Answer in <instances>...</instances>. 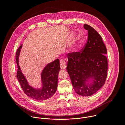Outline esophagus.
I'll list each match as a JSON object with an SVG mask.
<instances>
[{"mask_svg":"<svg viewBox=\"0 0 125 125\" xmlns=\"http://www.w3.org/2000/svg\"><path fill=\"white\" fill-rule=\"evenodd\" d=\"M60 66L61 69L64 70L66 68V62L63 59H61L60 61Z\"/></svg>","mask_w":125,"mask_h":125,"instance_id":"1","label":"esophagus"}]
</instances>
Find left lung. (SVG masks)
I'll list each match as a JSON object with an SVG mask.
<instances>
[{
  "label": "left lung",
  "mask_w": 125,
  "mask_h": 125,
  "mask_svg": "<svg viewBox=\"0 0 125 125\" xmlns=\"http://www.w3.org/2000/svg\"><path fill=\"white\" fill-rule=\"evenodd\" d=\"M88 31L86 42L80 52L69 53L67 71L77 94L91 96L103 86L107 76V49L101 35L93 27L84 24ZM92 78V84L86 82Z\"/></svg>",
  "instance_id": "8db88e82"
}]
</instances>
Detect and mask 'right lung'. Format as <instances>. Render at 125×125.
<instances>
[{"mask_svg": "<svg viewBox=\"0 0 125 125\" xmlns=\"http://www.w3.org/2000/svg\"><path fill=\"white\" fill-rule=\"evenodd\" d=\"M22 45L16 51V59L18 68L17 72V78L23 91L27 96L36 100L43 101L50 98L57 90L58 73L60 70L59 59H56L45 67L41 74L42 87L40 90L35 89L29 84L18 64Z\"/></svg>", "mask_w": 125, "mask_h": 125, "instance_id": "1", "label": "right lung"}]
</instances>
